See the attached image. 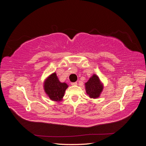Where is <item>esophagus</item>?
<instances>
[{"instance_id": "obj_1", "label": "esophagus", "mask_w": 146, "mask_h": 146, "mask_svg": "<svg viewBox=\"0 0 146 146\" xmlns=\"http://www.w3.org/2000/svg\"><path fill=\"white\" fill-rule=\"evenodd\" d=\"M70 85H71L72 86L77 85V82H71V83H70Z\"/></svg>"}]
</instances>
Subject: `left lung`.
<instances>
[{"label":"left lung","instance_id":"8db88e82","mask_svg":"<svg viewBox=\"0 0 146 146\" xmlns=\"http://www.w3.org/2000/svg\"><path fill=\"white\" fill-rule=\"evenodd\" d=\"M85 86L86 94L91 99L98 98L104 89V84L96 74L92 75L89 80L85 83Z\"/></svg>","mask_w":146,"mask_h":146}]
</instances>
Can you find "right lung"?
<instances>
[{
	"instance_id": "1",
	"label": "right lung",
	"mask_w": 146,
	"mask_h": 146,
	"mask_svg": "<svg viewBox=\"0 0 146 146\" xmlns=\"http://www.w3.org/2000/svg\"><path fill=\"white\" fill-rule=\"evenodd\" d=\"M68 88V85L66 83L60 82L55 72L50 74L44 82V90L46 94L53 101L62 100Z\"/></svg>"
}]
</instances>
